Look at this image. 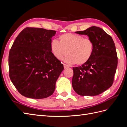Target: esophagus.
I'll return each mask as SVG.
<instances>
[{
    "instance_id": "obj_1",
    "label": "esophagus",
    "mask_w": 127,
    "mask_h": 127,
    "mask_svg": "<svg viewBox=\"0 0 127 127\" xmlns=\"http://www.w3.org/2000/svg\"><path fill=\"white\" fill-rule=\"evenodd\" d=\"M64 68H65V69L69 68V66L66 64H64Z\"/></svg>"
}]
</instances>
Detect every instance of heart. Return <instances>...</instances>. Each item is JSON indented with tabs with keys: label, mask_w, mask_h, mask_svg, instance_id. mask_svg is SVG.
<instances>
[{
	"label": "heart",
	"mask_w": 127,
	"mask_h": 127,
	"mask_svg": "<svg viewBox=\"0 0 127 127\" xmlns=\"http://www.w3.org/2000/svg\"><path fill=\"white\" fill-rule=\"evenodd\" d=\"M94 43L89 38L71 33H67L59 36V42L53 40L51 42V50L57 59H66L68 63L77 65L85 64L93 55Z\"/></svg>",
	"instance_id": "1"
}]
</instances>
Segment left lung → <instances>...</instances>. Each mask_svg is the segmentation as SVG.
I'll list each match as a JSON object with an SVG mask.
<instances>
[{"label":"left lung","mask_w":127,"mask_h":127,"mask_svg":"<svg viewBox=\"0 0 127 127\" xmlns=\"http://www.w3.org/2000/svg\"><path fill=\"white\" fill-rule=\"evenodd\" d=\"M75 33L87 35L93 42L94 47L93 55L86 63L73 67V89L81 96L99 95L113 83L118 64L114 41L102 29L95 26Z\"/></svg>","instance_id":"1"}]
</instances>
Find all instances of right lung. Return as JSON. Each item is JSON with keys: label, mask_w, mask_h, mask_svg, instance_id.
Instances as JSON below:
<instances>
[{"label": "right lung", "mask_w": 127, "mask_h": 127, "mask_svg": "<svg viewBox=\"0 0 127 127\" xmlns=\"http://www.w3.org/2000/svg\"><path fill=\"white\" fill-rule=\"evenodd\" d=\"M56 31L26 28L18 34L8 57L9 77L21 95L35 99L51 95L64 65L53 55Z\"/></svg>", "instance_id": "right-lung-1"}]
</instances>
